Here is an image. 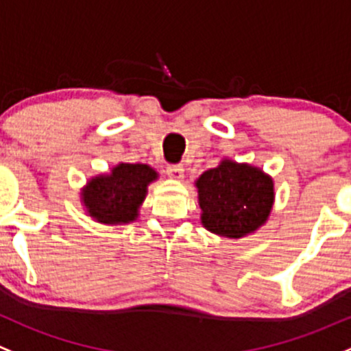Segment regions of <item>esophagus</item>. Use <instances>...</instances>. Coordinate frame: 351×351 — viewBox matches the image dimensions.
Instances as JSON below:
<instances>
[{"label":"esophagus","instance_id":"obj_1","mask_svg":"<svg viewBox=\"0 0 351 351\" xmlns=\"http://www.w3.org/2000/svg\"><path fill=\"white\" fill-rule=\"evenodd\" d=\"M168 175L175 180H183V176H185V168H183V165H169Z\"/></svg>","mask_w":351,"mask_h":351}]
</instances>
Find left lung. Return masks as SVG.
<instances>
[{
	"label": "left lung",
	"mask_w": 351,
	"mask_h": 351,
	"mask_svg": "<svg viewBox=\"0 0 351 351\" xmlns=\"http://www.w3.org/2000/svg\"><path fill=\"white\" fill-rule=\"evenodd\" d=\"M206 230L239 239L259 228L274 202V185L259 168L225 160L197 180Z\"/></svg>",
	"instance_id": "left-lung-1"
}]
</instances>
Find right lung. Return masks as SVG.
<instances>
[{"mask_svg":"<svg viewBox=\"0 0 351 351\" xmlns=\"http://www.w3.org/2000/svg\"><path fill=\"white\" fill-rule=\"evenodd\" d=\"M156 180L147 165L121 163L110 175L95 176L82 193L88 215L101 223H128L138 217L146 188Z\"/></svg>","mask_w":351,"mask_h":351,"instance_id":"1","label":"right lung"}]
</instances>
